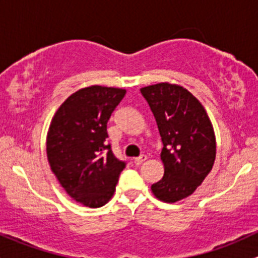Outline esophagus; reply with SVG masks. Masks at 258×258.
<instances>
[{"label": "esophagus", "mask_w": 258, "mask_h": 258, "mask_svg": "<svg viewBox=\"0 0 258 258\" xmlns=\"http://www.w3.org/2000/svg\"><path fill=\"white\" fill-rule=\"evenodd\" d=\"M146 159H147V157H146L145 154H141L140 157H137V158L134 159V163L136 165H140V164H142Z\"/></svg>", "instance_id": "34e87169"}]
</instances>
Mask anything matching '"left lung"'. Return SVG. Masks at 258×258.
<instances>
[{
    "label": "left lung",
    "instance_id": "8db88e82",
    "mask_svg": "<svg viewBox=\"0 0 258 258\" xmlns=\"http://www.w3.org/2000/svg\"><path fill=\"white\" fill-rule=\"evenodd\" d=\"M150 105L163 142L164 175L152 193L175 203L197 190L210 173L216 156L213 124L199 100L183 86L169 83L141 89Z\"/></svg>",
    "mask_w": 258,
    "mask_h": 258
}]
</instances>
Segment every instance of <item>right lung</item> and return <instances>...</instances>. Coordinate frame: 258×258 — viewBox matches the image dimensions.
<instances>
[{"label": "right lung", "instance_id": "right-lung-1", "mask_svg": "<svg viewBox=\"0 0 258 258\" xmlns=\"http://www.w3.org/2000/svg\"><path fill=\"white\" fill-rule=\"evenodd\" d=\"M126 90L93 85L70 95L56 110L47 135L51 172L70 198L89 208L115 193L124 162L107 143V122Z\"/></svg>", "mask_w": 258, "mask_h": 258}]
</instances>
